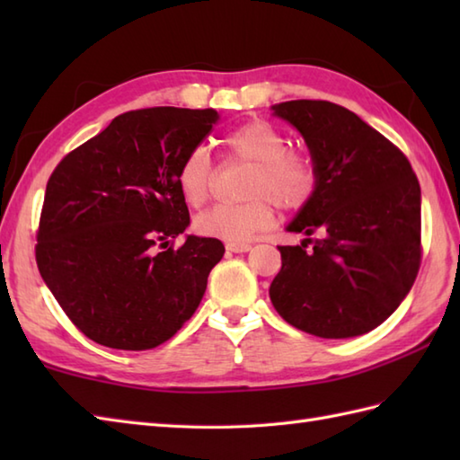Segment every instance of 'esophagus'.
Wrapping results in <instances>:
<instances>
[{
  "label": "esophagus",
  "mask_w": 460,
  "mask_h": 460,
  "mask_svg": "<svg viewBox=\"0 0 460 460\" xmlns=\"http://www.w3.org/2000/svg\"><path fill=\"white\" fill-rule=\"evenodd\" d=\"M225 249L231 251V252H247L251 249L249 243H227Z\"/></svg>",
  "instance_id": "1"
}]
</instances>
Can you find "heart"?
I'll use <instances>...</instances> for the list:
<instances>
[{"instance_id": "obj_1", "label": "heart", "mask_w": 460, "mask_h": 460, "mask_svg": "<svg viewBox=\"0 0 460 460\" xmlns=\"http://www.w3.org/2000/svg\"><path fill=\"white\" fill-rule=\"evenodd\" d=\"M231 160L251 164L245 183L249 199L219 203L195 217L199 235L245 243L275 223V201L282 209L296 211L314 198L318 188V164L306 148H292L287 134L269 120H249L223 138ZM175 183L181 198L193 208L209 199L213 190V165L201 146L183 155Z\"/></svg>"}]
</instances>
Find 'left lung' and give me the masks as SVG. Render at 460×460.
<instances>
[{"label": "left lung", "mask_w": 460, "mask_h": 460, "mask_svg": "<svg viewBox=\"0 0 460 460\" xmlns=\"http://www.w3.org/2000/svg\"><path fill=\"white\" fill-rule=\"evenodd\" d=\"M272 111L305 136L320 175L314 198L288 225L308 239L279 247L272 306L312 336L366 334L394 314L421 267L417 175L395 144L344 106L288 101Z\"/></svg>", "instance_id": "obj_1"}]
</instances>
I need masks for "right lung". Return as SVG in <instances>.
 <instances>
[{
  "label": "right lung",
  "mask_w": 460,
  "mask_h": 460,
  "mask_svg": "<svg viewBox=\"0 0 460 460\" xmlns=\"http://www.w3.org/2000/svg\"><path fill=\"white\" fill-rule=\"evenodd\" d=\"M219 114L175 106L130 111L68 152L47 181L35 261L86 338L114 349L168 341L199 306L219 239L188 235L175 170Z\"/></svg>",
  "instance_id": "obj_1"
}]
</instances>
